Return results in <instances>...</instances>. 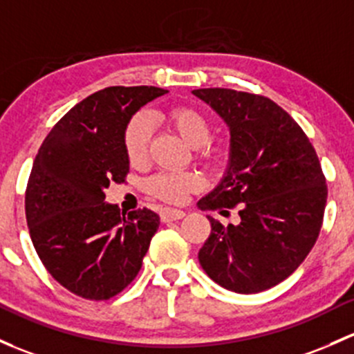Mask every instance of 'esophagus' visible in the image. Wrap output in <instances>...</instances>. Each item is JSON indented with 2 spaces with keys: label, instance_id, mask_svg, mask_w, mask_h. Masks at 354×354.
<instances>
[{
  "label": "esophagus",
  "instance_id": "obj_1",
  "mask_svg": "<svg viewBox=\"0 0 354 354\" xmlns=\"http://www.w3.org/2000/svg\"><path fill=\"white\" fill-rule=\"evenodd\" d=\"M185 212L183 210H178V208H162L161 210V218L165 222L167 221H180V218L185 217Z\"/></svg>",
  "mask_w": 354,
  "mask_h": 354
}]
</instances>
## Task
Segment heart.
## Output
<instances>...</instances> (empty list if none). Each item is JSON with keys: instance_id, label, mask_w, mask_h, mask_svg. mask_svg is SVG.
Masks as SVG:
<instances>
[{"instance_id": "obj_1", "label": "heart", "mask_w": 354, "mask_h": 354, "mask_svg": "<svg viewBox=\"0 0 354 354\" xmlns=\"http://www.w3.org/2000/svg\"><path fill=\"white\" fill-rule=\"evenodd\" d=\"M167 122L178 132V136L189 147L198 149L200 158L205 161H215L218 158V149L208 142L212 133L210 122L205 115L192 106H178L167 113ZM149 139H151V122L146 115H133L124 132V147L130 165H139L146 159ZM202 176L193 171H162L149 180L147 188L158 198L165 202L180 203L192 192L202 188Z\"/></svg>"}]
</instances>
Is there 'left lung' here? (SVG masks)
<instances>
[{"label":"left lung","mask_w":354,"mask_h":354,"mask_svg":"<svg viewBox=\"0 0 354 354\" xmlns=\"http://www.w3.org/2000/svg\"><path fill=\"white\" fill-rule=\"evenodd\" d=\"M224 120L229 161L221 183L198 200L202 210L239 205V224L207 215L212 232L198 261L215 283L258 293L288 278L321 232L326 178L310 140L270 98L225 88L193 89Z\"/></svg>","instance_id":"left-lung-1"}]
</instances>
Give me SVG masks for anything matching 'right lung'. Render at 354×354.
I'll list each match as a JSON object with an SVG mask.
<instances>
[{"label":"right lung","instance_id":"right-lung-1","mask_svg":"<svg viewBox=\"0 0 354 354\" xmlns=\"http://www.w3.org/2000/svg\"><path fill=\"white\" fill-rule=\"evenodd\" d=\"M167 89L110 86L73 106L40 146L25 212L33 248L64 288L89 300L120 293L139 273L159 215H129L105 202L110 181L124 183V132L136 111Z\"/></svg>","mask_w":354,"mask_h":354}]
</instances>
